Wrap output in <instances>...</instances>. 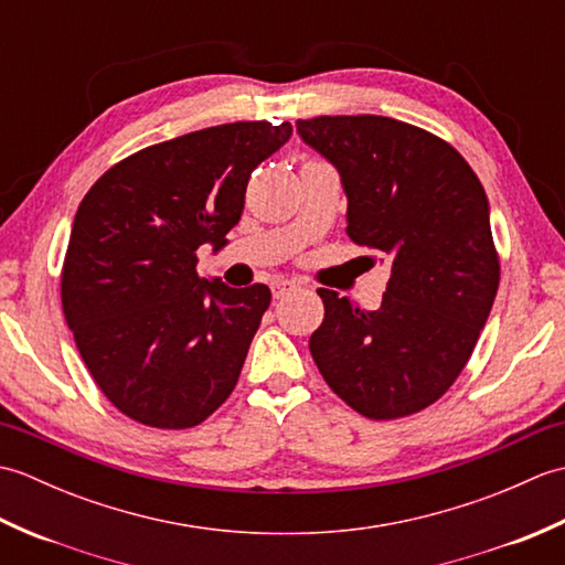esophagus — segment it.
<instances>
[{
	"instance_id": "1",
	"label": "esophagus",
	"mask_w": 565,
	"mask_h": 565,
	"mask_svg": "<svg viewBox=\"0 0 565 565\" xmlns=\"http://www.w3.org/2000/svg\"><path fill=\"white\" fill-rule=\"evenodd\" d=\"M291 291H296V281H289V279L271 281V296L274 298H284V296H289Z\"/></svg>"
}]
</instances>
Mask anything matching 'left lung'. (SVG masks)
<instances>
[{
	"label": "left lung",
	"instance_id": "8db88e82",
	"mask_svg": "<svg viewBox=\"0 0 565 565\" xmlns=\"http://www.w3.org/2000/svg\"><path fill=\"white\" fill-rule=\"evenodd\" d=\"M296 134L340 174L347 235L391 264L381 308L318 289L310 354L371 419L413 415L461 374L493 308L500 264L488 196L449 142L386 116H318Z\"/></svg>",
	"mask_w": 565,
	"mask_h": 565
}]
</instances>
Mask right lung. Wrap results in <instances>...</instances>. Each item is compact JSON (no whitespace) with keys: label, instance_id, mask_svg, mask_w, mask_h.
<instances>
[{"label":"right lung","instance_id":"add662e5","mask_svg":"<svg viewBox=\"0 0 565 565\" xmlns=\"http://www.w3.org/2000/svg\"><path fill=\"white\" fill-rule=\"evenodd\" d=\"M291 124L239 121L150 146L82 199L63 267V310L89 374L124 415L160 429L203 423L233 393L271 291L201 279L245 206L252 170Z\"/></svg>","mask_w":565,"mask_h":565}]
</instances>
